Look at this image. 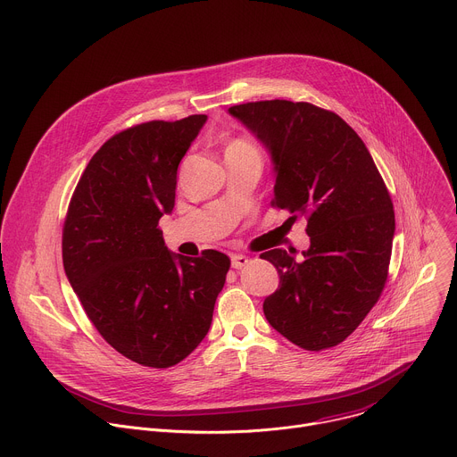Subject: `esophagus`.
I'll use <instances>...</instances> for the list:
<instances>
[{"instance_id":"34e87169","label":"esophagus","mask_w":457,"mask_h":457,"mask_svg":"<svg viewBox=\"0 0 457 457\" xmlns=\"http://www.w3.org/2000/svg\"><path fill=\"white\" fill-rule=\"evenodd\" d=\"M247 262H249V258L245 254H238V253L231 254V268L233 270H242L247 266Z\"/></svg>"}]
</instances>
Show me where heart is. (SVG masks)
<instances>
[{
    "instance_id": "obj_1",
    "label": "heart",
    "mask_w": 457,
    "mask_h": 457,
    "mask_svg": "<svg viewBox=\"0 0 457 457\" xmlns=\"http://www.w3.org/2000/svg\"><path fill=\"white\" fill-rule=\"evenodd\" d=\"M229 148H253L249 143H245V141H240V139H237V141H233L229 146H228V150Z\"/></svg>"
}]
</instances>
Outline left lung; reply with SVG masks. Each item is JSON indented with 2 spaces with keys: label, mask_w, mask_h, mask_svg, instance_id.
Listing matches in <instances>:
<instances>
[{
  "label": "left lung",
  "mask_w": 457,
  "mask_h": 457,
  "mask_svg": "<svg viewBox=\"0 0 457 457\" xmlns=\"http://www.w3.org/2000/svg\"><path fill=\"white\" fill-rule=\"evenodd\" d=\"M229 113L271 152L273 208L307 219L311 247L260 254L280 275L264 300L273 328L305 351L342 344L376 305L388 275L395 208L360 136L335 112L286 99L235 104Z\"/></svg>",
  "instance_id": "1"
}]
</instances>
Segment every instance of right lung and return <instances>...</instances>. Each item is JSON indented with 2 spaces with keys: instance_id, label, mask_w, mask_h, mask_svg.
I'll return each mask as SVG.
<instances>
[{
  "instance_id": "obj_1",
  "label": "right lung",
  "mask_w": 457,
  "mask_h": 457,
  "mask_svg": "<svg viewBox=\"0 0 457 457\" xmlns=\"http://www.w3.org/2000/svg\"><path fill=\"white\" fill-rule=\"evenodd\" d=\"M206 115L148 120L90 159L62 226V266L99 335L152 369L182 361L210 331L231 260L164 245L159 219L175 206L177 168Z\"/></svg>"
}]
</instances>
